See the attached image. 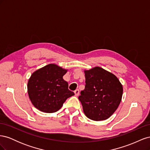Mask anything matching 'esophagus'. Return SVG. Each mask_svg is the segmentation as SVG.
<instances>
[{"mask_svg":"<svg viewBox=\"0 0 150 150\" xmlns=\"http://www.w3.org/2000/svg\"><path fill=\"white\" fill-rule=\"evenodd\" d=\"M74 94L76 95V96H78V95L79 94V89H76L74 91Z\"/></svg>","mask_w":150,"mask_h":150,"instance_id":"34e87169","label":"esophagus"}]
</instances>
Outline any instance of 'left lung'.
Returning a JSON list of instances; mask_svg holds the SVG:
<instances>
[{"instance_id":"left-lung-1","label":"left lung","mask_w":150,"mask_h":150,"mask_svg":"<svg viewBox=\"0 0 150 150\" xmlns=\"http://www.w3.org/2000/svg\"><path fill=\"white\" fill-rule=\"evenodd\" d=\"M86 86L78 99L89 119L109 118L118 108L123 88L117 77L100 67L84 70Z\"/></svg>"}]
</instances>
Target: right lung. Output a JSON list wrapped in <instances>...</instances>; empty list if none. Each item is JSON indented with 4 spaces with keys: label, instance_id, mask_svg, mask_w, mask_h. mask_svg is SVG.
Instances as JSON below:
<instances>
[{
    "label": "right lung",
    "instance_id": "obj_1",
    "mask_svg": "<svg viewBox=\"0 0 150 150\" xmlns=\"http://www.w3.org/2000/svg\"><path fill=\"white\" fill-rule=\"evenodd\" d=\"M67 69L49 64L34 71L28 83L29 97L39 111L51 113L60 110L66 99L74 93L68 89L63 79Z\"/></svg>",
    "mask_w": 150,
    "mask_h": 150
}]
</instances>
